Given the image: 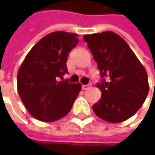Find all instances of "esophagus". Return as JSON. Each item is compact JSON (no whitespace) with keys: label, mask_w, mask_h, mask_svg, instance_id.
<instances>
[{"label":"esophagus","mask_w":155,"mask_h":155,"mask_svg":"<svg viewBox=\"0 0 155 155\" xmlns=\"http://www.w3.org/2000/svg\"><path fill=\"white\" fill-rule=\"evenodd\" d=\"M89 88H90V85H89V84H83V85H82V89H83V90H88Z\"/></svg>","instance_id":"1"}]
</instances>
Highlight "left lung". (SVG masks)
I'll use <instances>...</instances> for the list:
<instances>
[{"label": "left lung", "mask_w": 155, "mask_h": 155, "mask_svg": "<svg viewBox=\"0 0 155 155\" xmlns=\"http://www.w3.org/2000/svg\"><path fill=\"white\" fill-rule=\"evenodd\" d=\"M97 64L102 81L97 87L102 97L92 109L97 116L112 123L128 120L138 111L148 94L145 68L121 36L114 32L83 37ZM104 76H108L106 81Z\"/></svg>", "instance_id": "8db88e82"}]
</instances>
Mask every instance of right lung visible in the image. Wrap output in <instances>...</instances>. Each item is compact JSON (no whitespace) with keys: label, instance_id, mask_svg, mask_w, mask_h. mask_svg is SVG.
<instances>
[{"label":"right lung","instance_id":"add662e5","mask_svg":"<svg viewBox=\"0 0 155 155\" xmlns=\"http://www.w3.org/2000/svg\"><path fill=\"white\" fill-rule=\"evenodd\" d=\"M78 43L76 33H49L33 46L21 64L17 89L22 103L34 118L54 122L71 110L81 84L59 78L68 73L67 57Z\"/></svg>","mask_w":155,"mask_h":155}]
</instances>
